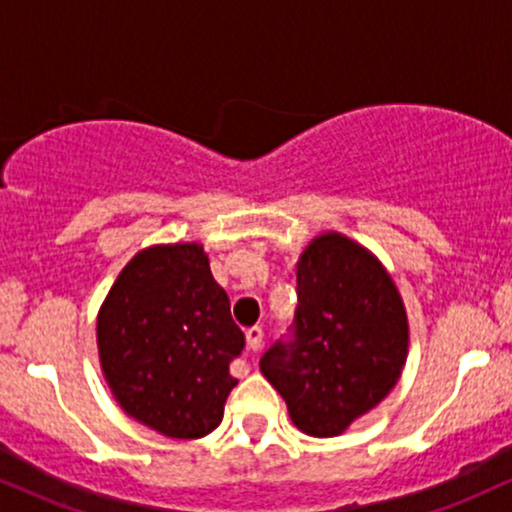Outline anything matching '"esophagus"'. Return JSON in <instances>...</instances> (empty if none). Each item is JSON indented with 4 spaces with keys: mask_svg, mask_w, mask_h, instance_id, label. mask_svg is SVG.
<instances>
[{
    "mask_svg": "<svg viewBox=\"0 0 512 512\" xmlns=\"http://www.w3.org/2000/svg\"><path fill=\"white\" fill-rule=\"evenodd\" d=\"M245 339H248V349L250 351H260V346L264 342L262 327H250V330L245 332Z\"/></svg>",
    "mask_w": 512,
    "mask_h": 512,
    "instance_id": "obj_1",
    "label": "esophagus"
}]
</instances>
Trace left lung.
Instances as JSON below:
<instances>
[{
  "mask_svg": "<svg viewBox=\"0 0 512 512\" xmlns=\"http://www.w3.org/2000/svg\"><path fill=\"white\" fill-rule=\"evenodd\" d=\"M296 279L291 334L264 351L260 370L303 433L339 436L397 385L407 310L383 264L342 233L317 236Z\"/></svg>",
  "mask_w": 512,
  "mask_h": 512,
  "instance_id": "1",
  "label": "left lung"
}]
</instances>
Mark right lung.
I'll use <instances>...</instances> for the list:
<instances>
[{
  "label": "right lung",
  "instance_id": "obj_1",
  "mask_svg": "<svg viewBox=\"0 0 512 512\" xmlns=\"http://www.w3.org/2000/svg\"><path fill=\"white\" fill-rule=\"evenodd\" d=\"M96 337L105 380L132 419L168 438L221 424L245 334L202 245L137 252L101 305Z\"/></svg>",
  "mask_w": 512,
  "mask_h": 512
}]
</instances>
